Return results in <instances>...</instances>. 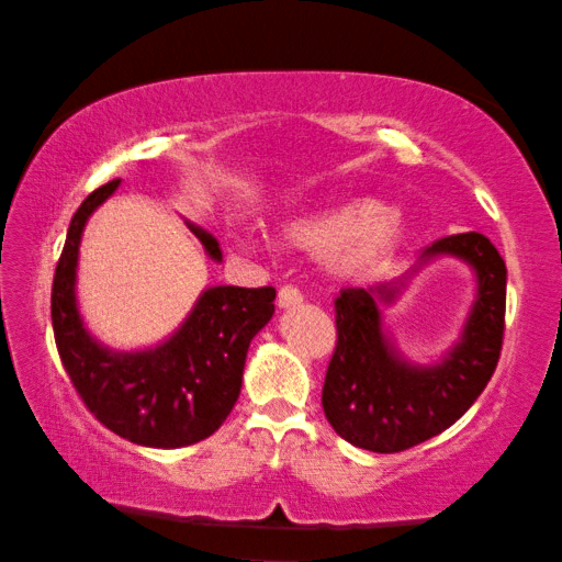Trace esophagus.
I'll list each match as a JSON object with an SVG mask.
<instances>
[{
	"label": "esophagus",
	"mask_w": 562,
	"mask_h": 562,
	"mask_svg": "<svg viewBox=\"0 0 562 562\" xmlns=\"http://www.w3.org/2000/svg\"><path fill=\"white\" fill-rule=\"evenodd\" d=\"M276 301H279V308H296L303 303V296L293 286H281L279 299H276Z\"/></svg>",
	"instance_id": "esophagus-1"
}]
</instances>
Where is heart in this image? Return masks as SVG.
Segmentation results:
<instances>
[{
  "label": "heart",
  "instance_id": "1",
  "mask_svg": "<svg viewBox=\"0 0 562 562\" xmlns=\"http://www.w3.org/2000/svg\"><path fill=\"white\" fill-rule=\"evenodd\" d=\"M406 236L398 209L368 199L306 211L281 226L291 251L324 256L326 269L341 281H361L385 266Z\"/></svg>",
  "mask_w": 562,
  "mask_h": 562
}]
</instances>
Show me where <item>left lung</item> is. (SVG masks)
Masks as SVG:
<instances>
[{"label":"left lung","instance_id":"8db88e82","mask_svg":"<svg viewBox=\"0 0 562 562\" xmlns=\"http://www.w3.org/2000/svg\"><path fill=\"white\" fill-rule=\"evenodd\" d=\"M450 255L476 273L462 338L436 364H413L392 344L380 308L402 295L423 265ZM505 261L477 232L426 246L411 269L336 299L338 341L324 383V413L338 436L373 453H398L443 434L473 406L498 366L505 328Z\"/></svg>","mask_w":562,"mask_h":562}]
</instances>
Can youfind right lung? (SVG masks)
Here are the masks:
<instances>
[{"label":"right lung","instance_id":"add662e5","mask_svg":"<svg viewBox=\"0 0 562 562\" xmlns=\"http://www.w3.org/2000/svg\"><path fill=\"white\" fill-rule=\"evenodd\" d=\"M99 187L71 216L54 271V341L85 406L116 436L146 448H183L221 428L241 393L248 344L273 316L276 289L211 286L167 341L144 351H114L85 326L77 303V263L89 216L119 189ZM201 246L221 261V246L187 221Z\"/></svg>","mask_w":562,"mask_h":562}]
</instances>
